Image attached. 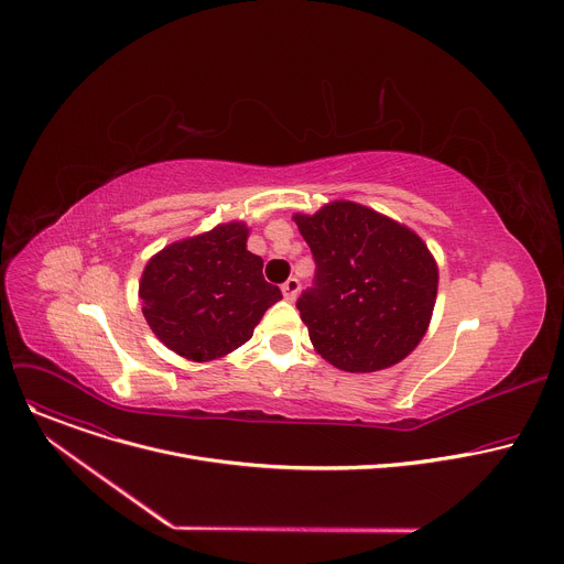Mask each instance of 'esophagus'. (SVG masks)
Instances as JSON below:
<instances>
[{"label":"esophagus","instance_id":"1","mask_svg":"<svg viewBox=\"0 0 564 564\" xmlns=\"http://www.w3.org/2000/svg\"><path fill=\"white\" fill-rule=\"evenodd\" d=\"M299 281L296 279H288L283 285H281V290H283V296L288 299V301H294L296 299V294H299Z\"/></svg>","mask_w":564,"mask_h":564}]
</instances>
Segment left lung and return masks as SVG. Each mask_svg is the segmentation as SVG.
Here are the masks:
<instances>
[{"label": "left lung", "instance_id": "1", "mask_svg": "<svg viewBox=\"0 0 564 564\" xmlns=\"http://www.w3.org/2000/svg\"><path fill=\"white\" fill-rule=\"evenodd\" d=\"M316 263L296 307L314 350L346 372H375L406 359L429 330L437 263L424 240L350 200L296 214Z\"/></svg>", "mask_w": 564, "mask_h": 564}]
</instances>
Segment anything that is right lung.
Here are the masks:
<instances>
[{
  "label": "right lung",
  "instance_id": "add662e5",
  "mask_svg": "<svg viewBox=\"0 0 564 564\" xmlns=\"http://www.w3.org/2000/svg\"><path fill=\"white\" fill-rule=\"evenodd\" d=\"M246 223H225L176 240L149 259L140 279L142 314L153 335L192 361H212L252 339L281 290L248 250Z\"/></svg>",
  "mask_w": 564,
  "mask_h": 564
}]
</instances>
